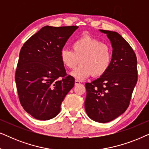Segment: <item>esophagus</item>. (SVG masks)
<instances>
[{"label":"esophagus","mask_w":149,"mask_h":149,"mask_svg":"<svg viewBox=\"0 0 149 149\" xmlns=\"http://www.w3.org/2000/svg\"><path fill=\"white\" fill-rule=\"evenodd\" d=\"M80 81H78V80H75V82H74V85H79L80 84Z\"/></svg>","instance_id":"1"}]
</instances>
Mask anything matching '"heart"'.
I'll use <instances>...</instances> for the list:
<instances>
[{
  "instance_id": "obj_1",
  "label": "heart",
  "mask_w": 149,
  "mask_h": 149,
  "mask_svg": "<svg viewBox=\"0 0 149 149\" xmlns=\"http://www.w3.org/2000/svg\"><path fill=\"white\" fill-rule=\"evenodd\" d=\"M72 49L64 48L60 51L62 64L68 69H74L71 75L78 80H84L91 76L100 77L109 68L113 57L111 47L109 45L89 36L75 40Z\"/></svg>"
}]
</instances>
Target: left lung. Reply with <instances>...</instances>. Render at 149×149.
<instances>
[{
  "instance_id": "obj_1",
  "label": "left lung",
  "mask_w": 149,
  "mask_h": 149,
  "mask_svg": "<svg viewBox=\"0 0 149 149\" xmlns=\"http://www.w3.org/2000/svg\"><path fill=\"white\" fill-rule=\"evenodd\" d=\"M107 34L113 47L109 68L100 78L85 83V111L89 117L108 123L121 115L129 107L138 80L137 58L129 43L116 32L100 30Z\"/></svg>"
}]
</instances>
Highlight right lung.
<instances>
[{
  "mask_svg": "<svg viewBox=\"0 0 149 149\" xmlns=\"http://www.w3.org/2000/svg\"><path fill=\"white\" fill-rule=\"evenodd\" d=\"M79 26H46L20 50L15 79L24 109L38 120L58 115L61 104L74 85L60 60V51Z\"/></svg>",
  "mask_w": 149,
  "mask_h": 149,
  "instance_id": "right-lung-1",
  "label": "right lung"
}]
</instances>
